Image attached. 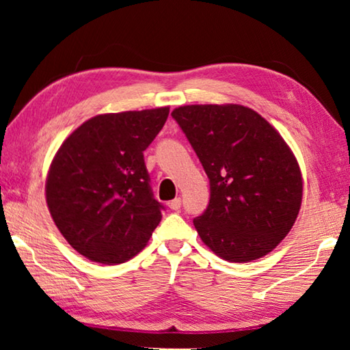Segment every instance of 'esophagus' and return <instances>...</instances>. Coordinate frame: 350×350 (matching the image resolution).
Returning <instances> with one entry per match:
<instances>
[{
	"label": "esophagus",
	"mask_w": 350,
	"mask_h": 350,
	"mask_svg": "<svg viewBox=\"0 0 350 350\" xmlns=\"http://www.w3.org/2000/svg\"><path fill=\"white\" fill-rule=\"evenodd\" d=\"M180 205H182V200L179 198H176V199H173L170 202V208L174 210V211H179L180 210Z\"/></svg>",
	"instance_id": "34e87169"
}]
</instances>
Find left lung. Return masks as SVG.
I'll use <instances>...</instances> for the list:
<instances>
[{
  "label": "left lung",
  "mask_w": 350,
  "mask_h": 350,
  "mask_svg": "<svg viewBox=\"0 0 350 350\" xmlns=\"http://www.w3.org/2000/svg\"><path fill=\"white\" fill-rule=\"evenodd\" d=\"M210 180V202L194 219L219 258L250 262L293 227L303 199L298 162L280 133L241 105H189L171 112Z\"/></svg>",
  "instance_id": "left-lung-1"
}]
</instances>
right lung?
I'll list each match as a JSON object with an SVG mask.
<instances>
[{"label":"right lung","instance_id":"1","mask_svg":"<svg viewBox=\"0 0 350 350\" xmlns=\"http://www.w3.org/2000/svg\"><path fill=\"white\" fill-rule=\"evenodd\" d=\"M170 108L102 114L63 142L51 163L46 202L70 247L100 264H122L150 241L165 206L154 199L144 151Z\"/></svg>","mask_w":350,"mask_h":350}]
</instances>
